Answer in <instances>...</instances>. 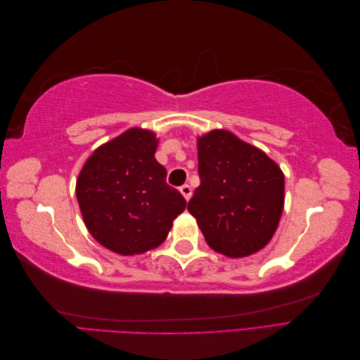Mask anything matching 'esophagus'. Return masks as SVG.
I'll list each match as a JSON object with an SVG mask.
<instances>
[{
	"label": "esophagus",
	"instance_id": "obj_1",
	"mask_svg": "<svg viewBox=\"0 0 360 360\" xmlns=\"http://www.w3.org/2000/svg\"><path fill=\"white\" fill-rule=\"evenodd\" d=\"M180 192L184 197V200L189 201L191 197H192V188L189 186V184H183V186H180Z\"/></svg>",
	"mask_w": 360,
	"mask_h": 360
}]
</instances>
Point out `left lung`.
I'll return each mask as SVG.
<instances>
[{
  "instance_id": "left-lung-1",
  "label": "left lung",
  "mask_w": 360,
  "mask_h": 360,
  "mask_svg": "<svg viewBox=\"0 0 360 360\" xmlns=\"http://www.w3.org/2000/svg\"><path fill=\"white\" fill-rule=\"evenodd\" d=\"M200 186L189 213L212 249L240 258L263 249L284 209V174L263 151L226 130L198 139Z\"/></svg>"
}]
</instances>
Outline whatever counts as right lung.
Masks as SVG:
<instances>
[{
    "label": "right lung",
    "mask_w": 360,
    "mask_h": 360,
    "mask_svg": "<svg viewBox=\"0 0 360 360\" xmlns=\"http://www.w3.org/2000/svg\"><path fill=\"white\" fill-rule=\"evenodd\" d=\"M156 147L155 134L130 129L97 148L79 174L76 198L85 225L112 252L134 255L159 246L186 207L167 183Z\"/></svg>",
    "instance_id": "obj_1"
}]
</instances>
